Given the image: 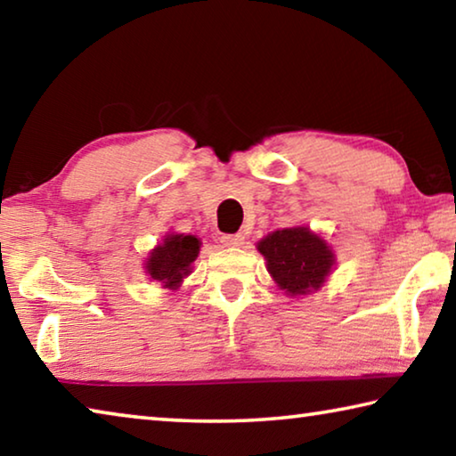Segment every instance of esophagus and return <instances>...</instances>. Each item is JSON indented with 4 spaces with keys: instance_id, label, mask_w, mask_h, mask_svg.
Returning a JSON list of instances; mask_svg holds the SVG:
<instances>
[{
    "instance_id": "obj_1",
    "label": "esophagus",
    "mask_w": 456,
    "mask_h": 456,
    "mask_svg": "<svg viewBox=\"0 0 456 456\" xmlns=\"http://www.w3.org/2000/svg\"><path fill=\"white\" fill-rule=\"evenodd\" d=\"M221 243L223 247H241L245 243V237L241 233H235V235H223L221 237Z\"/></svg>"
}]
</instances>
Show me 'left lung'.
I'll return each instance as SVG.
<instances>
[{
	"label": "left lung",
	"instance_id": "obj_1",
	"mask_svg": "<svg viewBox=\"0 0 456 456\" xmlns=\"http://www.w3.org/2000/svg\"><path fill=\"white\" fill-rule=\"evenodd\" d=\"M257 251L277 288L289 297L318 291L336 267L334 249L305 225L272 231L257 241Z\"/></svg>",
	"mask_w": 456,
	"mask_h": 456
}]
</instances>
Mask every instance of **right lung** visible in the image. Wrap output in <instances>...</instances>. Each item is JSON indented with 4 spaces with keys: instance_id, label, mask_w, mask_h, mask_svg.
Here are the masks:
<instances>
[{
    "instance_id": "add662e5",
    "label": "right lung",
    "mask_w": 456,
    "mask_h": 456,
    "mask_svg": "<svg viewBox=\"0 0 456 456\" xmlns=\"http://www.w3.org/2000/svg\"><path fill=\"white\" fill-rule=\"evenodd\" d=\"M200 239L197 235H184L167 231L154 249L144 259V273L165 289H179L183 280L192 272V264L199 257Z\"/></svg>"
}]
</instances>
